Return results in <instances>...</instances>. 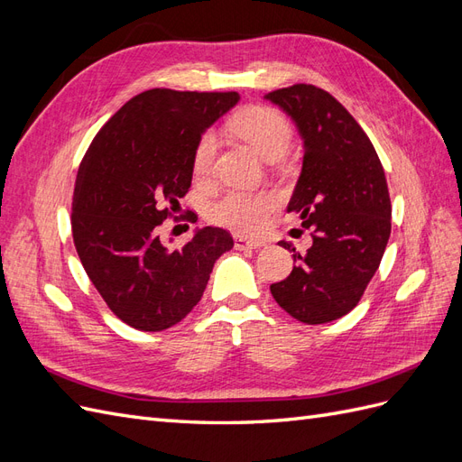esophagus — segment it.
I'll return each instance as SVG.
<instances>
[{
  "instance_id": "1",
  "label": "esophagus",
  "mask_w": 462,
  "mask_h": 462,
  "mask_svg": "<svg viewBox=\"0 0 462 462\" xmlns=\"http://www.w3.org/2000/svg\"><path fill=\"white\" fill-rule=\"evenodd\" d=\"M262 245H263L262 241H248V239H245V236H235V248L236 250H256Z\"/></svg>"
}]
</instances>
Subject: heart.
Returning <instances> with one entry per match:
<instances>
[{"mask_svg":"<svg viewBox=\"0 0 462 462\" xmlns=\"http://www.w3.org/2000/svg\"><path fill=\"white\" fill-rule=\"evenodd\" d=\"M231 131L253 146L263 160L273 162L285 153L292 131L279 111L263 106L245 107L231 119ZM216 156V136L206 133L194 150L192 170L197 177H206ZM275 197L270 192L233 190L209 208V219L243 235L260 233L275 209Z\"/></svg>","mask_w":462,"mask_h":462,"instance_id":"1","label":"heart"}]
</instances>
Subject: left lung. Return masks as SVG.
<instances>
[{"mask_svg":"<svg viewBox=\"0 0 462 462\" xmlns=\"http://www.w3.org/2000/svg\"><path fill=\"white\" fill-rule=\"evenodd\" d=\"M263 97L302 136V170L287 212L312 231V246L292 254L299 263L270 291L302 324H328L355 309L380 268L391 233L385 173L366 133L326 90L295 85Z\"/></svg>","mask_w":462,"mask_h":462,"instance_id":"1","label":"left lung"}]
</instances>
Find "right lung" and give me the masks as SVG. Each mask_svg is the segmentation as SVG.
<instances>
[{"instance_id": "right-lung-1", "label": "right lung", "mask_w": 462, "mask_h": 462, "mask_svg": "<svg viewBox=\"0 0 462 462\" xmlns=\"http://www.w3.org/2000/svg\"><path fill=\"white\" fill-rule=\"evenodd\" d=\"M239 100L236 92L146 90L104 125L82 158L71 217L77 253L109 310L134 329L179 324L233 248L226 229L204 227L171 250L158 227L190 189L202 134Z\"/></svg>"}]
</instances>
